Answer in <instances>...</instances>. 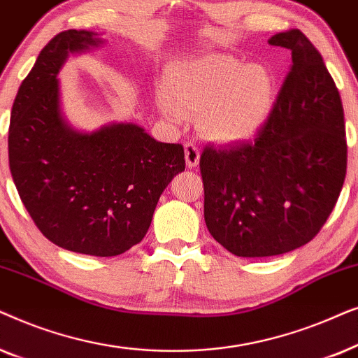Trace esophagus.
<instances>
[{"instance_id":"esophagus-1","label":"esophagus","mask_w":358,"mask_h":358,"mask_svg":"<svg viewBox=\"0 0 358 358\" xmlns=\"http://www.w3.org/2000/svg\"><path fill=\"white\" fill-rule=\"evenodd\" d=\"M185 150V163H187V168H197L199 161H200V150L199 146L192 143V141H187L184 146Z\"/></svg>"}]
</instances>
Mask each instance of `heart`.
Wrapping results in <instances>:
<instances>
[{"mask_svg":"<svg viewBox=\"0 0 358 358\" xmlns=\"http://www.w3.org/2000/svg\"><path fill=\"white\" fill-rule=\"evenodd\" d=\"M277 96L275 75L228 53L176 63L166 71L163 107L169 115H197L210 140L234 143L266 125Z\"/></svg>","mask_w":358,"mask_h":358,"instance_id":"1","label":"heart"}]
</instances>
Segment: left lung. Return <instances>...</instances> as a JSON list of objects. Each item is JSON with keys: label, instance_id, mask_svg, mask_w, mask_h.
<instances>
[{"label": "left lung", "instance_id": "left-lung-1", "mask_svg": "<svg viewBox=\"0 0 358 358\" xmlns=\"http://www.w3.org/2000/svg\"><path fill=\"white\" fill-rule=\"evenodd\" d=\"M293 65L272 114L251 141L200 156L205 223L239 257L305 246L339 199L347 169L344 109L321 53L298 29L268 38Z\"/></svg>", "mask_w": 358, "mask_h": 358}]
</instances>
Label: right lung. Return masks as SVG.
Returning a JSON list of instances; mask_svg holds the SVG:
<instances>
[{"label": "right lung", "mask_w": 358, "mask_h": 358, "mask_svg": "<svg viewBox=\"0 0 358 358\" xmlns=\"http://www.w3.org/2000/svg\"><path fill=\"white\" fill-rule=\"evenodd\" d=\"M92 31L60 32L42 48L11 110L9 169L43 236L66 251L112 257L148 231L156 203L185 169L184 148L135 124L78 131L60 106L57 75L71 53L99 47Z\"/></svg>", "instance_id": "1"}]
</instances>
